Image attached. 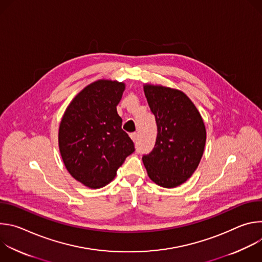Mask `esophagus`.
<instances>
[{
	"label": "esophagus",
	"mask_w": 262,
	"mask_h": 262,
	"mask_svg": "<svg viewBox=\"0 0 262 262\" xmlns=\"http://www.w3.org/2000/svg\"><path fill=\"white\" fill-rule=\"evenodd\" d=\"M129 137H130V139H132L134 142H137V140H138V134H137V133H132V134L129 135Z\"/></svg>",
	"instance_id": "esophagus-1"
}]
</instances>
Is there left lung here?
<instances>
[{
	"label": "left lung",
	"instance_id": "left-lung-1",
	"mask_svg": "<svg viewBox=\"0 0 262 262\" xmlns=\"http://www.w3.org/2000/svg\"><path fill=\"white\" fill-rule=\"evenodd\" d=\"M144 93L158 125L152 151L143 156L147 174L163 188L188 180L203 156L206 129L199 111L182 91L161 85H144Z\"/></svg>",
	"mask_w": 262,
	"mask_h": 262
}]
</instances>
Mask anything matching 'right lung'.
I'll use <instances>...</instances> for the list:
<instances>
[{
  "label": "right lung",
  "mask_w": 262,
  "mask_h": 262,
  "mask_svg": "<svg viewBox=\"0 0 262 262\" xmlns=\"http://www.w3.org/2000/svg\"><path fill=\"white\" fill-rule=\"evenodd\" d=\"M124 89L122 82L95 81L74 96L61 119L58 141L63 163L90 189L110 183L135 151L116 107Z\"/></svg>",
  "instance_id": "1"
}]
</instances>
